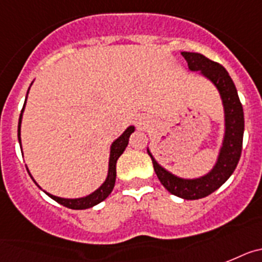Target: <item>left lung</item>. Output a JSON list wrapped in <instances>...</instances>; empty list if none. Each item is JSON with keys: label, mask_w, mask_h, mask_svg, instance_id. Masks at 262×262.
<instances>
[{"label": "left lung", "mask_w": 262, "mask_h": 262, "mask_svg": "<svg viewBox=\"0 0 262 262\" xmlns=\"http://www.w3.org/2000/svg\"><path fill=\"white\" fill-rule=\"evenodd\" d=\"M182 56L186 59L188 70L199 72L211 81L217 90L222 99L224 111V134L222 145L216 157L215 165L208 172L198 178H183L172 174L162 165L157 162L149 146L147 154L151 158L154 171L166 190L182 199L195 200L208 196L216 191L235 171L243 149V136H244V112L238 99L235 83L231 79L227 70L219 63L212 62L199 52L182 51Z\"/></svg>", "instance_id": "obj_1"}]
</instances>
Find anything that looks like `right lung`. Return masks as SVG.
<instances>
[{
  "mask_svg": "<svg viewBox=\"0 0 262 262\" xmlns=\"http://www.w3.org/2000/svg\"><path fill=\"white\" fill-rule=\"evenodd\" d=\"M33 84V83H31ZM31 87V85H30ZM30 87H29V91H30ZM29 91H27V95H29ZM27 95H26V99H25V104H24V108L21 111V116H19V121H18V141H19V145H21V151H22V144H21V124H22V116H24V111H25V105H26V101H27ZM134 126L130 125L128 128L125 129L124 133L120 136L118 138H116L115 141L112 142L111 145V149H109V162H108V174H106V178L105 181L103 182V185L100 186L99 188L91 192L90 195H85V196H81V198H60V196H56V195H52L47 191L42 190L38 183L35 182V179L33 178V175L30 174L29 169H26L29 171V175L31 177V179L34 181L38 187L45 192L46 195H49L51 199H54L55 202H58L59 204H62V206L68 207V208H72V210H85V208H91V207L96 206V204L101 203L103 200H105L106 198L109 196V194L112 192L113 187H115V182H116V163H117V159L120 158L122 153H124L125 147L128 146L129 144V137H130V134L134 132Z\"/></svg>",
  "mask_w": 262,
  "mask_h": 262,
  "instance_id": "right-lung-1",
  "label": "right lung"
}]
</instances>
